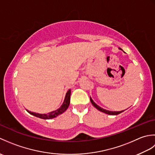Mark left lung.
Returning <instances> with one entry per match:
<instances>
[{
  "instance_id": "1",
  "label": "left lung",
  "mask_w": 155,
  "mask_h": 155,
  "mask_svg": "<svg viewBox=\"0 0 155 155\" xmlns=\"http://www.w3.org/2000/svg\"><path fill=\"white\" fill-rule=\"evenodd\" d=\"M90 100H91V103L93 104V106L97 108V109H98V110H100L101 112H103V113H106V114H110V115H117L118 114H120L121 113H123V112L124 110H121V111H109V110H107L106 109H104V108L100 107L98 105H97L96 103H94V102L93 101V100L92 99L91 97H90Z\"/></svg>"
}]
</instances>
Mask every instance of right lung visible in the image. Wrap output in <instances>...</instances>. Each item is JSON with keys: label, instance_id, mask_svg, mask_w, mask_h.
<instances>
[{"label": "right lung", "instance_id": "obj_1", "mask_svg": "<svg viewBox=\"0 0 155 155\" xmlns=\"http://www.w3.org/2000/svg\"><path fill=\"white\" fill-rule=\"evenodd\" d=\"M71 93V89H69L67 91V94H66L64 102H63V103H62V104L61 105V107L59 108H58L57 110L51 112V113H48V114H38V113H33V112H31L28 110H27L28 113H29L31 114H32L33 116H35L37 117L42 118V119H50V118H55L57 116H58V115H60L62 113H63L68 108L69 104H70Z\"/></svg>", "mask_w": 155, "mask_h": 155}]
</instances>
